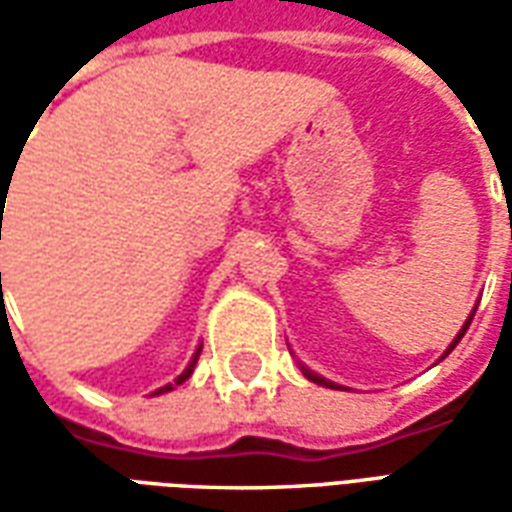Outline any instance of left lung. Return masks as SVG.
Here are the masks:
<instances>
[{
  "mask_svg": "<svg viewBox=\"0 0 512 512\" xmlns=\"http://www.w3.org/2000/svg\"><path fill=\"white\" fill-rule=\"evenodd\" d=\"M510 235H512V222H510ZM472 318H474V312H472V315H469V321L463 323V329H461V332H458V337L452 340L450 348L444 351V356L450 354L452 348H455V345L461 343V337H463V334H466V329H469V323H472ZM444 356H441V359H444ZM301 370H304V376L310 378V381H315V384H323V386H329V389H337V384H332V381H326V378H321V376H318V373H312V370H307V367H301Z\"/></svg>",
  "mask_w": 512,
  "mask_h": 512,
  "instance_id": "1",
  "label": "left lung"
}]
</instances>
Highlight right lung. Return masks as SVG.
<instances>
[{
  "label": "right lung",
  "instance_id": "obj_1",
  "mask_svg": "<svg viewBox=\"0 0 512 512\" xmlns=\"http://www.w3.org/2000/svg\"><path fill=\"white\" fill-rule=\"evenodd\" d=\"M0 279H2V274H0ZM200 351H202V348H197V354H194V359H191V362H189V367H186V370H183V373H180V376L175 378V384H167V386H161V389H158L156 395H161V392H169V389H175V386H178V384H183V381H186V378L191 376V370H194V365H197V359H200Z\"/></svg>",
  "mask_w": 512,
  "mask_h": 512
}]
</instances>
